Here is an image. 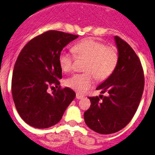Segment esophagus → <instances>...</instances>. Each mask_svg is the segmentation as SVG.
<instances>
[{"instance_id": "obj_1", "label": "esophagus", "mask_w": 155, "mask_h": 155, "mask_svg": "<svg viewBox=\"0 0 155 155\" xmlns=\"http://www.w3.org/2000/svg\"><path fill=\"white\" fill-rule=\"evenodd\" d=\"M84 97V95L83 94H80V93H77L76 94V98L77 99H82Z\"/></svg>"}]
</instances>
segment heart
Returning a JSON list of instances; mask_svg holds the SVG:
<instances>
[{"mask_svg":"<svg viewBox=\"0 0 155 155\" xmlns=\"http://www.w3.org/2000/svg\"><path fill=\"white\" fill-rule=\"evenodd\" d=\"M73 51L79 58L87 59L84 71L82 74H74L65 81L71 88L78 92H85L93 86L94 77L97 80L107 78L115 69L119 56L114 47H106L104 44L87 38L74 45ZM74 56L63 51L61 52L58 61L64 72L72 70Z\"/></svg>","mask_w":155,"mask_h":155,"instance_id":"obj_1","label":"heart"}]
</instances>
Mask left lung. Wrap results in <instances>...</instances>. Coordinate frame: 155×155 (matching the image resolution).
<instances>
[{"mask_svg": "<svg viewBox=\"0 0 155 155\" xmlns=\"http://www.w3.org/2000/svg\"><path fill=\"white\" fill-rule=\"evenodd\" d=\"M114 41L119 56L117 64L96 88L107 95L89 97L90 108L84 114L87 127L101 134H113L127 126L138 107L144 91V72L138 57L121 38L115 36Z\"/></svg>", "mask_w": 155, "mask_h": 155, "instance_id": "8db88e82", "label": "left lung"}]
</instances>
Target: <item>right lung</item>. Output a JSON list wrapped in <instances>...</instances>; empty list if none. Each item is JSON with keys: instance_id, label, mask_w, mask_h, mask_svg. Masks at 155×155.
<instances>
[{"instance_id": "add662e5", "label": "right lung", "mask_w": 155, "mask_h": 155, "mask_svg": "<svg viewBox=\"0 0 155 155\" xmlns=\"http://www.w3.org/2000/svg\"><path fill=\"white\" fill-rule=\"evenodd\" d=\"M78 38L48 31L30 41L20 53L13 71L11 91L18 114L29 125L41 129L55 125L74 99L73 90L60 88L62 70L58 58L63 48ZM50 85L58 89L48 93Z\"/></svg>"}]
</instances>
